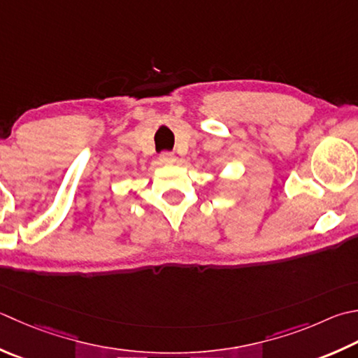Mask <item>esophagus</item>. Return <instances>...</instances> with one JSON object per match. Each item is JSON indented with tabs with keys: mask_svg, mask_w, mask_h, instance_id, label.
<instances>
[{
	"mask_svg": "<svg viewBox=\"0 0 358 358\" xmlns=\"http://www.w3.org/2000/svg\"><path fill=\"white\" fill-rule=\"evenodd\" d=\"M159 161L163 164H172V163H175V161H177V157H175L173 153H171V152H163L159 155Z\"/></svg>",
	"mask_w": 358,
	"mask_h": 358,
	"instance_id": "1",
	"label": "esophagus"
}]
</instances>
